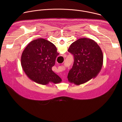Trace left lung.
<instances>
[{
  "mask_svg": "<svg viewBox=\"0 0 122 122\" xmlns=\"http://www.w3.org/2000/svg\"><path fill=\"white\" fill-rule=\"evenodd\" d=\"M68 51L74 56V63L69 71V82L79 85L97 76L102 68L103 54L94 41L81 38L73 42Z\"/></svg>",
  "mask_w": 122,
  "mask_h": 122,
  "instance_id": "left-lung-1",
  "label": "left lung"
}]
</instances>
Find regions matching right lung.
I'll return each instance as SVG.
<instances>
[{
  "instance_id": "right-lung-1",
  "label": "right lung",
  "mask_w": 122,
  "mask_h": 122,
  "mask_svg": "<svg viewBox=\"0 0 122 122\" xmlns=\"http://www.w3.org/2000/svg\"><path fill=\"white\" fill-rule=\"evenodd\" d=\"M59 54L56 47L50 41L42 38L33 40L22 53V68L30 80L39 84L60 83L61 79L51 69Z\"/></svg>"
}]
</instances>
